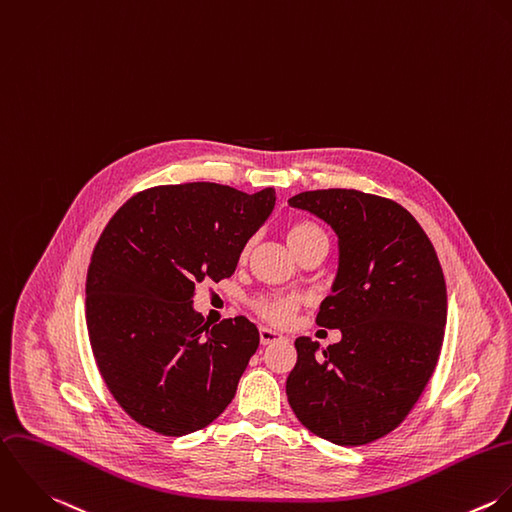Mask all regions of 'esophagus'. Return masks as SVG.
Wrapping results in <instances>:
<instances>
[{
  "label": "esophagus",
  "instance_id": "obj_1",
  "mask_svg": "<svg viewBox=\"0 0 512 512\" xmlns=\"http://www.w3.org/2000/svg\"><path fill=\"white\" fill-rule=\"evenodd\" d=\"M286 338L270 328H260V343L262 345H270V343H276V341H284Z\"/></svg>",
  "mask_w": 512,
  "mask_h": 512
}]
</instances>
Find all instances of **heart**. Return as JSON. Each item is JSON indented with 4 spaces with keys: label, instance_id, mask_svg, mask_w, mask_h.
Here are the masks:
<instances>
[{
    "label": "heart",
    "instance_id": "heart-1",
    "mask_svg": "<svg viewBox=\"0 0 512 512\" xmlns=\"http://www.w3.org/2000/svg\"><path fill=\"white\" fill-rule=\"evenodd\" d=\"M284 238L294 254H298L300 250H304L312 244L328 242L324 228L312 220L290 222L284 230ZM246 254H248V246L242 250V256H246ZM298 306H300V300L292 298V296H266V298H258L252 304L254 312L274 326H286L292 320Z\"/></svg>",
    "mask_w": 512,
    "mask_h": 512
}]
</instances>
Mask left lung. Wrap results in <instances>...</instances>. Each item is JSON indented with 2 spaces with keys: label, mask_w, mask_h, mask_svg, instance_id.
<instances>
[{
  "label": "left lung",
  "mask_w": 512,
  "mask_h": 512,
  "mask_svg": "<svg viewBox=\"0 0 512 512\" xmlns=\"http://www.w3.org/2000/svg\"><path fill=\"white\" fill-rule=\"evenodd\" d=\"M288 202L338 234V276L316 322L340 330L341 341L298 338L286 395L314 435L367 445L407 417L435 371L447 322L443 270L419 222L389 198L328 188Z\"/></svg>",
  "instance_id": "obj_1"
}]
</instances>
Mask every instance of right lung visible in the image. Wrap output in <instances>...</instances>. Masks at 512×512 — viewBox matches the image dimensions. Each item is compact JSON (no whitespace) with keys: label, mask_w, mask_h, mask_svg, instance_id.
Returning <instances> with one entry per match:
<instances>
[{"label":"right lung","mask_w":512,"mask_h":512,"mask_svg":"<svg viewBox=\"0 0 512 512\" xmlns=\"http://www.w3.org/2000/svg\"><path fill=\"white\" fill-rule=\"evenodd\" d=\"M274 204V188L167 184L129 198L105 226L87 272V330L111 395L139 425L188 435L234 399L258 330L244 316L210 326L194 288L234 274Z\"/></svg>","instance_id":"obj_1"}]
</instances>
